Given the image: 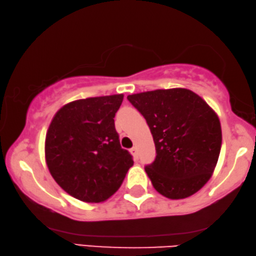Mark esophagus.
Wrapping results in <instances>:
<instances>
[{
  "label": "esophagus",
  "instance_id": "1",
  "mask_svg": "<svg viewBox=\"0 0 256 256\" xmlns=\"http://www.w3.org/2000/svg\"><path fill=\"white\" fill-rule=\"evenodd\" d=\"M130 153L132 154L134 158H138V150H137L136 146H134L132 148H130Z\"/></svg>",
  "mask_w": 256,
  "mask_h": 256
}]
</instances>
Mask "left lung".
<instances>
[{
	"label": "left lung",
	"instance_id": "8db88e82",
	"mask_svg": "<svg viewBox=\"0 0 256 256\" xmlns=\"http://www.w3.org/2000/svg\"><path fill=\"white\" fill-rule=\"evenodd\" d=\"M127 98L145 118L156 144V160L145 166L153 187L171 200L198 192L219 158L222 134L216 113L186 88L144 92Z\"/></svg>",
	"mask_w": 256,
	"mask_h": 256
}]
</instances>
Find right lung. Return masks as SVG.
Here are the masks:
<instances>
[{"label": "right lung", "instance_id": "1", "mask_svg": "<svg viewBox=\"0 0 256 256\" xmlns=\"http://www.w3.org/2000/svg\"><path fill=\"white\" fill-rule=\"evenodd\" d=\"M122 100V94H116L74 100L50 124L46 164L58 185L82 202L100 203L111 198L134 164L114 127Z\"/></svg>", "mask_w": 256, "mask_h": 256}]
</instances>
